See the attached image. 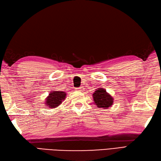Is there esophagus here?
<instances>
[{"mask_svg":"<svg viewBox=\"0 0 161 161\" xmlns=\"http://www.w3.org/2000/svg\"><path fill=\"white\" fill-rule=\"evenodd\" d=\"M76 90L78 91V92H83L84 90V88L83 86H80V87H78V88L76 89Z\"/></svg>","mask_w":161,"mask_h":161,"instance_id":"1","label":"esophagus"}]
</instances>
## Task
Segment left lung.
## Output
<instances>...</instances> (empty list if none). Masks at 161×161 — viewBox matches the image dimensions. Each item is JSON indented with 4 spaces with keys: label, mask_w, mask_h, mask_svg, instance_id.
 I'll list each match as a JSON object with an SVG mask.
<instances>
[{
    "label": "left lung",
    "mask_w": 161,
    "mask_h": 161,
    "mask_svg": "<svg viewBox=\"0 0 161 161\" xmlns=\"http://www.w3.org/2000/svg\"><path fill=\"white\" fill-rule=\"evenodd\" d=\"M93 98L94 103L98 108H108L113 103V98L106 92V90L103 88H98L95 91L93 94Z\"/></svg>",
    "instance_id": "1"
}]
</instances>
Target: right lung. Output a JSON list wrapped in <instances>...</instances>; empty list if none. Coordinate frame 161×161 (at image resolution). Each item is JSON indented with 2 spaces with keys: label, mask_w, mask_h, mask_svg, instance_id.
Segmentation results:
<instances>
[{
  "label": "right lung",
  "mask_w": 161,
  "mask_h": 161,
  "mask_svg": "<svg viewBox=\"0 0 161 161\" xmlns=\"http://www.w3.org/2000/svg\"><path fill=\"white\" fill-rule=\"evenodd\" d=\"M66 97V93L61 91H53L50 92L47 98H46V106L50 108H55L62 103L63 101Z\"/></svg>",
  "instance_id": "obj_1"
}]
</instances>
